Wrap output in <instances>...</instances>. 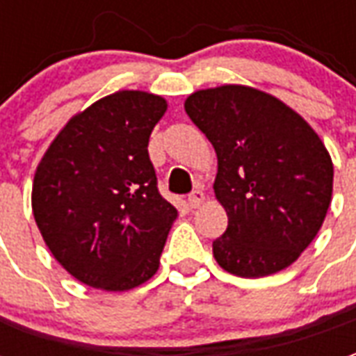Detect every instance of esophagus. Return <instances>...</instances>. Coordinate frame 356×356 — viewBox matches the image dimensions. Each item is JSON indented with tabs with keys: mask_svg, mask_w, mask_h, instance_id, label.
<instances>
[{
	"mask_svg": "<svg viewBox=\"0 0 356 356\" xmlns=\"http://www.w3.org/2000/svg\"><path fill=\"white\" fill-rule=\"evenodd\" d=\"M186 200H188V206H191V208H198L202 202H204V193H202V191H193V193L188 194Z\"/></svg>",
	"mask_w": 356,
	"mask_h": 356,
	"instance_id": "1",
	"label": "esophagus"
}]
</instances>
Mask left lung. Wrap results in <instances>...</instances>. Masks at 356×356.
I'll return each instance as SVG.
<instances>
[{
	"label": "left lung",
	"instance_id": "obj_1",
	"mask_svg": "<svg viewBox=\"0 0 356 356\" xmlns=\"http://www.w3.org/2000/svg\"><path fill=\"white\" fill-rule=\"evenodd\" d=\"M185 110L217 154L213 191L229 225L213 240L216 261L244 278L291 265L332 202L334 165L318 135L284 102L244 86L196 91Z\"/></svg>",
	"mask_w": 356,
	"mask_h": 356
}]
</instances>
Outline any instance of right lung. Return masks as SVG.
<instances>
[{
	"label": "right lung",
	"instance_id": "right-lung-1",
	"mask_svg": "<svg viewBox=\"0 0 356 356\" xmlns=\"http://www.w3.org/2000/svg\"><path fill=\"white\" fill-rule=\"evenodd\" d=\"M165 108L145 91L108 95L65 125L35 170L38 229L80 282L124 291L158 270L177 219L147 148Z\"/></svg>",
	"mask_w": 356,
	"mask_h": 356
}]
</instances>
